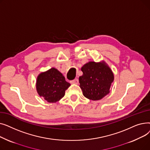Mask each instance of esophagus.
<instances>
[{
    "mask_svg": "<svg viewBox=\"0 0 150 150\" xmlns=\"http://www.w3.org/2000/svg\"><path fill=\"white\" fill-rule=\"evenodd\" d=\"M70 83H72V84H78V80L77 79V78H75V80L70 81Z\"/></svg>",
    "mask_w": 150,
    "mask_h": 150,
    "instance_id": "esophagus-1",
    "label": "esophagus"
}]
</instances>
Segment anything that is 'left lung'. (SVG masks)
I'll use <instances>...</instances> for the list:
<instances>
[{"instance_id":"left-lung-1","label":"left lung","mask_w":150,"mask_h":150,"mask_svg":"<svg viewBox=\"0 0 150 150\" xmlns=\"http://www.w3.org/2000/svg\"><path fill=\"white\" fill-rule=\"evenodd\" d=\"M83 75L79 77L80 87L83 96L92 100H99L109 93L114 74L104 61H90L81 67Z\"/></svg>"}]
</instances>
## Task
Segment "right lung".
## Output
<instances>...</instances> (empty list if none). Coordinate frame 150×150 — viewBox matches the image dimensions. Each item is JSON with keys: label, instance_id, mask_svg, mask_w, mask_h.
<instances>
[{"label": "right lung", "instance_id": "obj_1", "mask_svg": "<svg viewBox=\"0 0 150 150\" xmlns=\"http://www.w3.org/2000/svg\"><path fill=\"white\" fill-rule=\"evenodd\" d=\"M36 85L39 96L49 103H55L64 96L70 84L60 72L53 67L38 76Z\"/></svg>", "mask_w": 150, "mask_h": 150}]
</instances>
